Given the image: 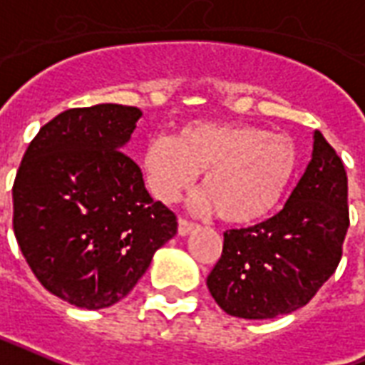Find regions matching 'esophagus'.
I'll use <instances>...</instances> for the list:
<instances>
[{
    "mask_svg": "<svg viewBox=\"0 0 365 365\" xmlns=\"http://www.w3.org/2000/svg\"><path fill=\"white\" fill-rule=\"evenodd\" d=\"M197 227V224L195 222H189V220L185 218H180V222H178V233L180 235H187V233H191Z\"/></svg>",
    "mask_w": 365,
    "mask_h": 365,
    "instance_id": "1",
    "label": "esophagus"
}]
</instances>
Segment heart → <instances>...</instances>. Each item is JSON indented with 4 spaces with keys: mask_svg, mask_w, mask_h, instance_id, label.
Returning <instances> with one entry per match:
<instances>
[{
    "mask_svg": "<svg viewBox=\"0 0 365 365\" xmlns=\"http://www.w3.org/2000/svg\"><path fill=\"white\" fill-rule=\"evenodd\" d=\"M299 164V147L287 133L250 124L195 122L174 139L153 138L143 168L153 195L172 202L202 172L201 210H218L230 224H250L277 207Z\"/></svg>",
    "mask_w": 365,
    "mask_h": 365,
    "instance_id": "1",
    "label": "heart"
}]
</instances>
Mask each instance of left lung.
<instances>
[{"label":"left lung","instance_id":"obj_1","mask_svg":"<svg viewBox=\"0 0 365 365\" xmlns=\"http://www.w3.org/2000/svg\"><path fill=\"white\" fill-rule=\"evenodd\" d=\"M349 224L344 164L316 132L312 160L285 207L260 224L224 233L222 257L207 277L208 291L235 318L294 312L335 274Z\"/></svg>","mask_w":365,"mask_h":365}]
</instances>
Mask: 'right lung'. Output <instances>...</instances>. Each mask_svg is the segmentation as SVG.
Masks as SVG:
<instances>
[{
	"instance_id": "1",
	"label": "right lung",
	"mask_w": 365,
	"mask_h": 365,
	"mask_svg": "<svg viewBox=\"0 0 365 365\" xmlns=\"http://www.w3.org/2000/svg\"><path fill=\"white\" fill-rule=\"evenodd\" d=\"M139 116L115 103L68 108L36 133L13 183V230L28 266L80 308L124 299L178 232L176 214L153 201L120 151Z\"/></svg>"
}]
</instances>
